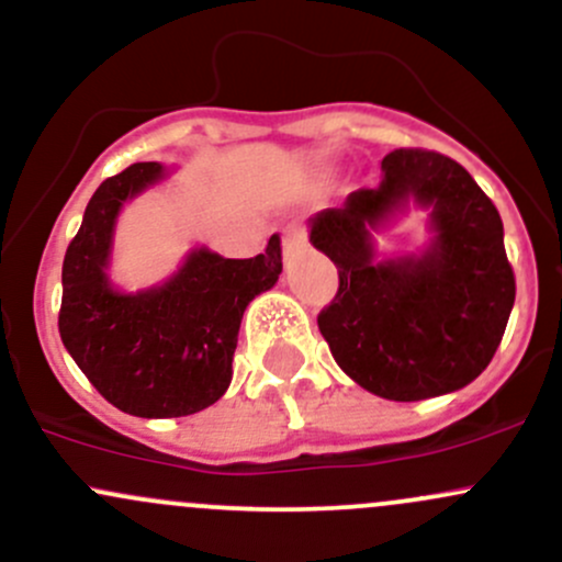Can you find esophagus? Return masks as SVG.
Here are the masks:
<instances>
[{"mask_svg":"<svg viewBox=\"0 0 562 562\" xmlns=\"http://www.w3.org/2000/svg\"><path fill=\"white\" fill-rule=\"evenodd\" d=\"M306 241V234L304 228L299 226V223H291V226H285V232H282V250H285V256H293V252H299L301 247H304Z\"/></svg>","mask_w":562,"mask_h":562,"instance_id":"esophagus-1","label":"esophagus"}]
</instances>
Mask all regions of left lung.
Masks as SVG:
<instances>
[{
  "label": "left lung",
  "mask_w": 562,
  "mask_h": 562,
  "mask_svg": "<svg viewBox=\"0 0 562 562\" xmlns=\"http://www.w3.org/2000/svg\"><path fill=\"white\" fill-rule=\"evenodd\" d=\"M409 201L431 210L435 241L423 257L376 262L370 236ZM310 241L339 271V291L317 326L360 387L423 401L487 369L517 285L498 210L458 161L423 147L387 153L380 186L317 212Z\"/></svg>",
  "instance_id": "1"
}]
</instances>
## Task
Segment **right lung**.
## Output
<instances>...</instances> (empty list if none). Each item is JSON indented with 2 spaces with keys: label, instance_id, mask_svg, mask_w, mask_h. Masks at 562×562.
Here are the masks:
<instances>
[{
  "label": "right lung",
  "instance_id": "obj_1",
  "mask_svg": "<svg viewBox=\"0 0 562 562\" xmlns=\"http://www.w3.org/2000/svg\"><path fill=\"white\" fill-rule=\"evenodd\" d=\"M164 177L156 161L108 177L69 241L61 269L58 334L93 387L121 412L147 420L196 415L232 385L241 315L282 271L280 236L256 258L199 247L164 285L121 293L108 261L123 202Z\"/></svg>",
  "mask_w": 562,
  "mask_h": 562
}]
</instances>
